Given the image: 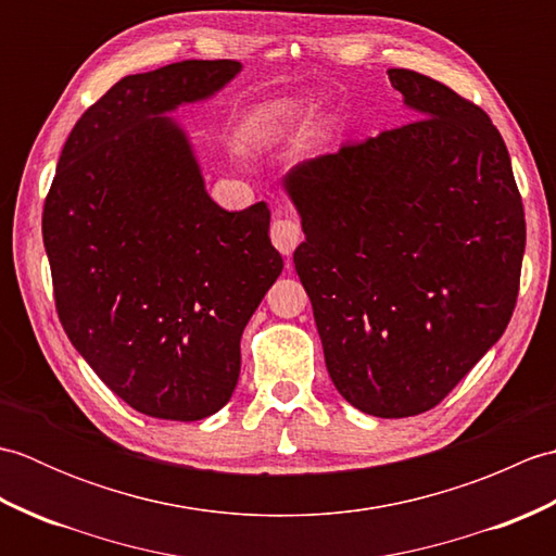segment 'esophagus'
Masks as SVG:
<instances>
[{
  "label": "esophagus",
  "instance_id": "1",
  "mask_svg": "<svg viewBox=\"0 0 556 556\" xmlns=\"http://www.w3.org/2000/svg\"><path fill=\"white\" fill-rule=\"evenodd\" d=\"M271 243L277 245V251L281 255H291L293 251H296V245L301 243V224L296 219H289V217H281V219H275V224H271Z\"/></svg>",
  "mask_w": 556,
  "mask_h": 556
}]
</instances>
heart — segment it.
<instances>
[{"instance_id":"1","label":"heart","mask_w":556,"mask_h":556,"mask_svg":"<svg viewBox=\"0 0 556 556\" xmlns=\"http://www.w3.org/2000/svg\"><path fill=\"white\" fill-rule=\"evenodd\" d=\"M291 114V104L287 102H271V104H260L251 114L245 116V126L243 134L251 140H260L269 136L275 128H279V124L289 119Z\"/></svg>"}]
</instances>
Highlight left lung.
<instances>
[{
    "label": "left lung",
    "instance_id": "obj_1",
    "mask_svg": "<svg viewBox=\"0 0 556 556\" xmlns=\"http://www.w3.org/2000/svg\"><path fill=\"white\" fill-rule=\"evenodd\" d=\"M420 116L285 176L305 241L327 372L377 418L434 408L511 320L526 217L490 116L444 83L389 68Z\"/></svg>",
    "mask_w": 556,
    "mask_h": 556
}]
</instances>
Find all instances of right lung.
<instances>
[{"label":"right lung","instance_id":"add662e5","mask_svg":"<svg viewBox=\"0 0 556 556\" xmlns=\"http://www.w3.org/2000/svg\"><path fill=\"white\" fill-rule=\"evenodd\" d=\"M188 59L126 76L68 134L42 212L56 313L100 380L150 418L203 420L231 399L241 334L285 260L269 207H219L172 116L239 74Z\"/></svg>","mask_w":556,"mask_h":556}]
</instances>
